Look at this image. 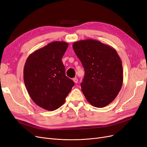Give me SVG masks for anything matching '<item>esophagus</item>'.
<instances>
[{
  "instance_id": "obj_1",
  "label": "esophagus",
  "mask_w": 147,
  "mask_h": 147,
  "mask_svg": "<svg viewBox=\"0 0 147 147\" xmlns=\"http://www.w3.org/2000/svg\"><path fill=\"white\" fill-rule=\"evenodd\" d=\"M73 81H74V82L75 83V84H77L78 82V78H73Z\"/></svg>"
}]
</instances>
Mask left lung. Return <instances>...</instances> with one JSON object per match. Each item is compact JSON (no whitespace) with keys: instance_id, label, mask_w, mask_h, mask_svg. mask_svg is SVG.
Here are the masks:
<instances>
[{"instance_id":"left-lung-1","label":"left lung","mask_w":147,"mask_h":147,"mask_svg":"<svg viewBox=\"0 0 147 147\" xmlns=\"http://www.w3.org/2000/svg\"><path fill=\"white\" fill-rule=\"evenodd\" d=\"M73 48L85 69L80 85L85 98L97 108L109 105L123 83L122 61L116 50L93 39L75 42Z\"/></svg>"}]
</instances>
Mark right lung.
Here are the masks:
<instances>
[{
  "label": "right lung",
  "mask_w": 147,
  "mask_h": 147,
  "mask_svg": "<svg viewBox=\"0 0 147 147\" xmlns=\"http://www.w3.org/2000/svg\"><path fill=\"white\" fill-rule=\"evenodd\" d=\"M68 43L54 41L30 54L24 65V80L36 105L55 110L65 102L74 83L65 75L62 58Z\"/></svg>",
  "instance_id": "add662e5"
}]
</instances>
